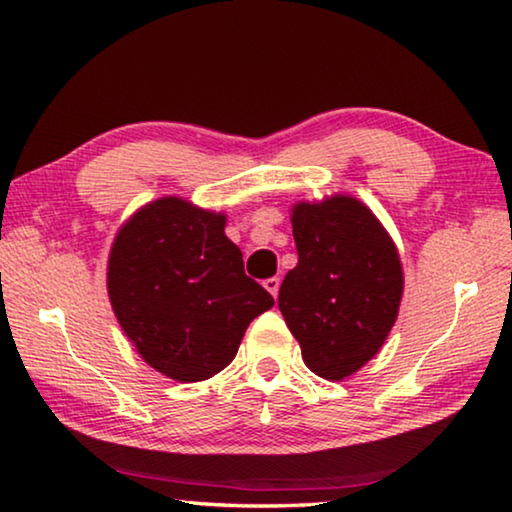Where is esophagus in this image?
<instances>
[{"mask_svg":"<svg viewBox=\"0 0 512 512\" xmlns=\"http://www.w3.org/2000/svg\"><path fill=\"white\" fill-rule=\"evenodd\" d=\"M264 287H266V292H269V294L273 296V299H276L278 289H280V278H276V276L266 278V280H264Z\"/></svg>","mask_w":512,"mask_h":512,"instance_id":"obj_1","label":"esophagus"}]
</instances>
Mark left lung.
<instances>
[{
	"mask_svg": "<svg viewBox=\"0 0 512 512\" xmlns=\"http://www.w3.org/2000/svg\"><path fill=\"white\" fill-rule=\"evenodd\" d=\"M299 264L278 308L315 375L340 381L375 356L391 333L404 289L398 248L363 202L335 195L292 211Z\"/></svg>",
	"mask_w": 512,
	"mask_h": 512,
	"instance_id": "left-lung-1",
	"label": "left lung"
}]
</instances>
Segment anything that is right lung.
<instances>
[{
  "label": "right lung",
  "mask_w": 512,
  "mask_h": 512,
  "mask_svg": "<svg viewBox=\"0 0 512 512\" xmlns=\"http://www.w3.org/2000/svg\"><path fill=\"white\" fill-rule=\"evenodd\" d=\"M121 329L151 368L202 381L227 368L273 296L246 276L225 216L160 197L121 227L108 262Z\"/></svg>",
  "instance_id": "right-lung-1"
}]
</instances>
